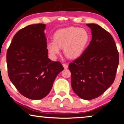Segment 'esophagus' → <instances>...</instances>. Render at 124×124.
I'll use <instances>...</instances> for the list:
<instances>
[{"label":"esophagus","instance_id":"1","mask_svg":"<svg viewBox=\"0 0 124 124\" xmlns=\"http://www.w3.org/2000/svg\"><path fill=\"white\" fill-rule=\"evenodd\" d=\"M62 66H63L64 69H67L68 68V65H67L66 64H62Z\"/></svg>","mask_w":124,"mask_h":124}]
</instances>
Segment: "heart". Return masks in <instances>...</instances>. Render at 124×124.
<instances>
[{
    "label": "heart",
    "mask_w": 124,
    "mask_h": 124,
    "mask_svg": "<svg viewBox=\"0 0 124 124\" xmlns=\"http://www.w3.org/2000/svg\"><path fill=\"white\" fill-rule=\"evenodd\" d=\"M90 36L85 29L69 27L61 29L54 33L53 40L47 44L48 52L54 58L60 52H63L69 59L79 57L85 52L89 43Z\"/></svg>",
    "instance_id": "heart-1"
}]
</instances>
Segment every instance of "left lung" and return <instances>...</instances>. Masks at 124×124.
<instances>
[{
  "mask_svg": "<svg viewBox=\"0 0 124 124\" xmlns=\"http://www.w3.org/2000/svg\"><path fill=\"white\" fill-rule=\"evenodd\" d=\"M91 29L92 39L85 52L69 64L71 85L75 94L84 100L103 94L114 82L119 55L113 37L95 23Z\"/></svg>",
  "mask_w": 124,
  "mask_h": 124,
  "instance_id": "obj_1",
  "label": "left lung"
}]
</instances>
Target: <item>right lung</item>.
Instances as JSON below:
<instances>
[{
	"instance_id": "right-lung-1",
	"label": "right lung",
	"mask_w": 124,
	"mask_h": 124,
	"mask_svg": "<svg viewBox=\"0 0 124 124\" xmlns=\"http://www.w3.org/2000/svg\"><path fill=\"white\" fill-rule=\"evenodd\" d=\"M43 23L30 25L13 37L7 54L8 76L21 94L39 100L50 92L64 68L48 57Z\"/></svg>"
}]
</instances>
